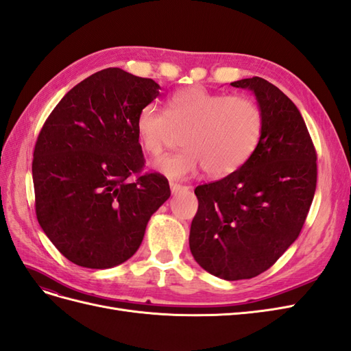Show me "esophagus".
<instances>
[{
  "mask_svg": "<svg viewBox=\"0 0 351 351\" xmlns=\"http://www.w3.org/2000/svg\"><path fill=\"white\" fill-rule=\"evenodd\" d=\"M169 189H171L173 195H177L180 192H184V190H189L187 186H182V184H177V183H169Z\"/></svg>",
  "mask_w": 351,
  "mask_h": 351,
  "instance_id": "obj_1",
  "label": "esophagus"
}]
</instances>
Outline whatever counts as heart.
<instances>
[{"mask_svg": "<svg viewBox=\"0 0 351 351\" xmlns=\"http://www.w3.org/2000/svg\"><path fill=\"white\" fill-rule=\"evenodd\" d=\"M136 134L143 151L158 156L174 130H184L183 151L165 155L154 168L169 178H186L199 169L226 177L246 164L261 142L262 111L249 98L230 97L202 86L174 92L167 112L149 104L136 117Z\"/></svg>", "mask_w": 351, "mask_h": 351, "instance_id": "b5f03b06", "label": "heart"}]
</instances>
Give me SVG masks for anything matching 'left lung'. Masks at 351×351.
Returning <instances> with one entry per match:
<instances>
[{
  "label": "left lung",
  "mask_w": 351,
  "mask_h": 351,
  "mask_svg": "<svg viewBox=\"0 0 351 351\" xmlns=\"http://www.w3.org/2000/svg\"><path fill=\"white\" fill-rule=\"evenodd\" d=\"M250 90L263 117L261 142L239 171L197 186L189 244L202 268L227 281L271 268L299 237L316 190V152L293 101L262 77Z\"/></svg>",
  "instance_id": "1"
}]
</instances>
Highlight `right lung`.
<instances>
[{
    "label": "right lung",
    "mask_w": 351,
    "mask_h": 351,
    "mask_svg": "<svg viewBox=\"0 0 351 351\" xmlns=\"http://www.w3.org/2000/svg\"><path fill=\"white\" fill-rule=\"evenodd\" d=\"M161 86L105 69L69 90L38 136L32 162L36 218L62 256L108 269L130 259L169 184L143 167L136 117Z\"/></svg>",
    "instance_id": "obj_1"
}]
</instances>
